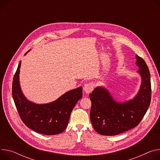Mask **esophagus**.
<instances>
[{"label": "esophagus", "mask_w": 160, "mask_h": 160, "mask_svg": "<svg viewBox=\"0 0 160 160\" xmlns=\"http://www.w3.org/2000/svg\"><path fill=\"white\" fill-rule=\"evenodd\" d=\"M94 83L93 82H89V83L85 84V85L83 87V90L85 91V92L86 93L89 94L94 90Z\"/></svg>", "instance_id": "34e87169"}]
</instances>
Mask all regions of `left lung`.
Instances as JSON below:
<instances>
[{
	"label": "left lung",
	"instance_id": "left-lung-1",
	"mask_svg": "<svg viewBox=\"0 0 160 160\" xmlns=\"http://www.w3.org/2000/svg\"><path fill=\"white\" fill-rule=\"evenodd\" d=\"M137 65L142 77L139 92L131 101L116 102L103 88H96L89 94L91 101L90 118L93 128L102 135L113 136L138 125L151 103V84L150 72L142 57L136 55Z\"/></svg>",
	"mask_w": 160,
	"mask_h": 160
}]
</instances>
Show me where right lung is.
Segmentation results:
<instances>
[{
	"mask_svg": "<svg viewBox=\"0 0 160 160\" xmlns=\"http://www.w3.org/2000/svg\"><path fill=\"white\" fill-rule=\"evenodd\" d=\"M20 65L21 61L13 77L12 95L22 121L28 128L41 134L53 135L63 132L72 109L82 97V87L67 92L50 103H33L28 101L21 91L19 83Z\"/></svg>",
	"mask_w": 160,
	"mask_h": 160,
	"instance_id": "obj_1",
	"label": "right lung"
}]
</instances>
